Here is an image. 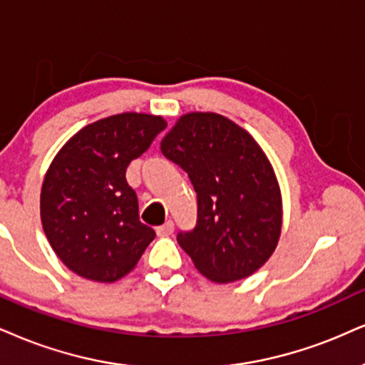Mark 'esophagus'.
<instances>
[{
	"instance_id": "34e87169",
	"label": "esophagus",
	"mask_w": 365,
	"mask_h": 365,
	"mask_svg": "<svg viewBox=\"0 0 365 365\" xmlns=\"http://www.w3.org/2000/svg\"><path fill=\"white\" fill-rule=\"evenodd\" d=\"M174 232V222L173 220H168L164 225H160V227H157V235L159 237H169L173 235Z\"/></svg>"
}]
</instances>
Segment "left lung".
<instances>
[{"label":"left lung","instance_id":"8db88e82","mask_svg":"<svg viewBox=\"0 0 365 365\" xmlns=\"http://www.w3.org/2000/svg\"><path fill=\"white\" fill-rule=\"evenodd\" d=\"M162 154L190 175L197 200L195 228L178 244L215 282L249 277L276 249L281 191L257 142L217 113L181 116L160 143Z\"/></svg>","mask_w":365,"mask_h":365}]
</instances>
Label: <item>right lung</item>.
<instances>
[{
  "instance_id": "right-lung-1",
  "label": "right lung",
  "mask_w": 365,
  "mask_h": 365,
  "mask_svg": "<svg viewBox=\"0 0 365 365\" xmlns=\"http://www.w3.org/2000/svg\"><path fill=\"white\" fill-rule=\"evenodd\" d=\"M165 127L160 116H108L79 130L52 160L40 217L53 252L73 272L115 282L154 240V228L138 218L137 192L125 173Z\"/></svg>"
}]
</instances>
